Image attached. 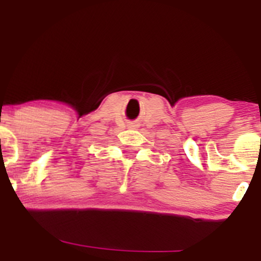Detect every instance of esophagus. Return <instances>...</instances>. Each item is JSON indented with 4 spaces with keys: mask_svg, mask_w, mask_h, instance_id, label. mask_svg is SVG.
<instances>
[{
    "mask_svg": "<svg viewBox=\"0 0 261 261\" xmlns=\"http://www.w3.org/2000/svg\"><path fill=\"white\" fill-rule=\"evenodd\" d=\"M136 126H137V125H135V124L128 125V127H130V128H136Z\"/></svg>",
    "mask_w": 261,
    "mask_h": 261,
    "instance_id": "esophagus-1",
    "label": "esophagus"
}]
</instances>
